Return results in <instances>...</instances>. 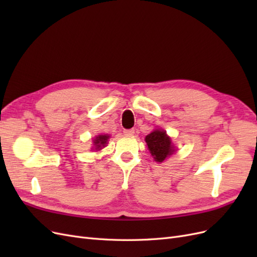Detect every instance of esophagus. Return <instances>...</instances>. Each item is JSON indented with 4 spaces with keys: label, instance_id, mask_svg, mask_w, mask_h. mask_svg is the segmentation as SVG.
<instances>
[{
    "label": "esophagus",
    "instance_id": "1",
    "mask_svg": "<svg viewBox=\"0 0 257 257\" xmlns=\"http://www.w3.org/2000/svg\"><path fill=\"white\" fill-rule=\"evenodd\" d=\"M124 134L127 135V136L134 135V134H135V130H133V128H131V130H124Z\"/></svg>",
    "mask_w": 257,
    "mask_h": 257
}]
</instances>
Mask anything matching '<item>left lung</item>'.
Wrapping results in <instances>:
<instances>
[{"label": "left lung", "instance_id": "left-lung-1", "mask_svg": "<svg viewBox=\"0 0 257 257\" xmlns=\"http://www.w3.org/2000/svg\"><path fill=\"white\" fill-rule=\"evenodd\" d=\"M145 141L155 162L162 163L176 151L172 139L163 130H154L146 136Z\"/></svg>", "mask_w": 257, "mask_h": 257}]
</instances>
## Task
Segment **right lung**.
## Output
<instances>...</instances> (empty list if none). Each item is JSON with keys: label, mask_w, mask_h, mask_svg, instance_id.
<instances>
[{"label": "right lung", "mask_w": 257, "mask_h": 257, "mask_svg": "<svg viewBox=\"0 0 257 257\" xmlns=\"http://www.w3.org/2000/svg\"><path fill=\"white\" fill-rule=\"evenodd\" d=\"M108 139H109V135H98L93 141V146H94L95 150H100L107 145Z\"/></svg>", "instance_id": "1"}]
</instances>
